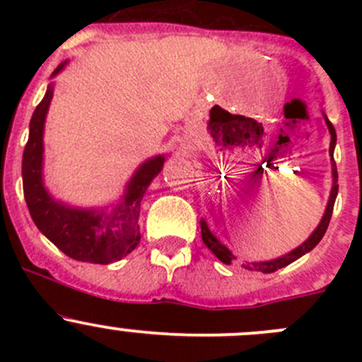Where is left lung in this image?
<instances>
[{"label": "left lung", "mask_w": 362, "mask_h": 362, "mask_svg": "<svg viewBox=\"0 0 362 362\" xmlns=\"http://www.w3.org/2000/svg\"><path fill=\"white\" fill-rule=\"evenodd\" d=\"M326 124H327V127H329V133H331L329 154H331V159H333L334 145H337V131H334L333 124L327 120V117H326ZM337 194H338V171H337V163H334V159H333V189H331L329 203H327L326 214H324L322 221H320V224L317 226L315 231L312 233V236H310V238L306 240L303 245H299L298 249L289 252V254H286L284 257L273 259V261H264V262H247V264H243V266H245V269H250V272L273 273V272H276V269H280V268H284V266L294 262L296 259H299L301 255H305L306 252L312 250L313 247H315L317 243L322 240V236L326 235V229H327V226H329L331 215H333V208H334V202H337ZM202 238H203L204 245H206L208 249L214 252V254L217 255V257L221 259L222 262H226V264H231L233 261H236V255L233 254V252L229 250L228 247H224L221 242H218L217 238H215L214 233L210 231V226H208L204 221H202Z\"/></svg>", "instance_id": "1"}]
</instances>
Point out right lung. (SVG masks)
<instances>
[{
  "label": "right lung",
  "mask_w": 362,
  "mask_h": 362,
  "mask_svg": "<svg viewBox=\"0 0 362 362\" xmlns=\"http://www.w3.org/2000/svg\"><path fill=\"white\" fill-rule=\"evenodd\" d=\"M64 63L52 73H59ZM52 100V86L35 108L29 122V138L23 154V187L28 210L36 228L68 257L94 264L120 261L140 243V203L145 191L163 170L164 158L158 156L138 168L127 184L124 202L110 211L76 210L56 203L42 182L43 124Z\"/></svg>",
  "instance_id": "obj_1"
}]
</instances>
